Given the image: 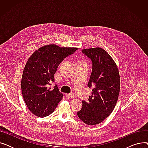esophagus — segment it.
I'll list each match as a JSON object with an SVG mask.
<instances>
[{
	"mask_svg": "<svg viewBox=\"0 0 148 148\" xmlns=\"http://www.w3.org/2000/svg\"><path fill=\"white\" fill-rule=\"evenodd\" d=\"M65 95L68 98H72L74 97V94H73V93H71V94H66Z\"/></svg>",
	"mask_w": 148,
	"mask_h": 148,
	"instance_id": "1",
	"label": "esophagus"
}]
</instances>
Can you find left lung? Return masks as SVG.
<instances>
[{
	"label": "left lung",
	"instance_id": "8db88e82",
	"mask_svg": "<svg viewBox=\"0 0 148 148\" xmlns=\"http://www.w3.org/2000/svg\"><path fill=\"white\" fill-rule=\"evenodd\" d=\"M92 60V72L88 86L93 89L88 101H83L78 117L89 125L102 122L113 112L120 91L118 66L104 49L96 47L82 50Z\"/></svg>",
	"mask_w": 148,
	"mask_h": 148
}]
</instances>
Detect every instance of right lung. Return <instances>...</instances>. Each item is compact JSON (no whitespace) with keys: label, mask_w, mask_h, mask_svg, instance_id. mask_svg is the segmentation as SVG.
Returning <instances> with one entry per match:
<instances>
[{"label":"right lung","mask_w":148,"mask_h":148,"mask_svg":"<svg viewBox=\"0 0 148 148\" xmlns=\"http://www.w3.org/2000/svg\"><path fill=\"white\" fill-rule=\"evenodd\" d=\"M75 47L44 45L35 51L27 60L21 78L23 99L30 112L40 118L51 114L63 97L54 82V74L64 58L74 53Z\"/></svg>","instance_id":"add662e5"}]
</instances>
